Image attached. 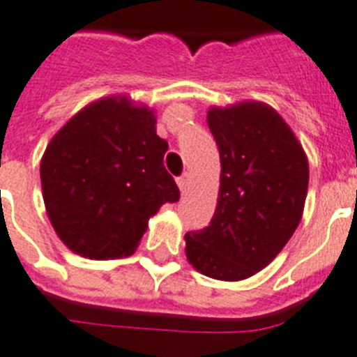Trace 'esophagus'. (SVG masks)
<instances>
[{"label": "esophagus", "instance_id": "34e87169", "mask_svg": "<svg viewBox=\"0 0 357 357\" xmlns=\"http://www.w3.org/2000/svg\"><path fill=\"white\" fill-rule=\"evenodd\" d=\"M176 184H178V188H181L182 193H186L188 188H190V175H188V173H184L182 176H178V178H176Z\"/></svg>", "mask_w": 357, "mask_h": 357}]
</instances>
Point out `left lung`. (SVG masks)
Segmentation results:
<instances>
[{"label": "left lung", "mask_w": 357, "mask_h": 357, "mask_svg": "<svg viewBox=\"0 0 357 357\" xmlns=\"http://www.w3.org/2000/svg\"><path fill=\"white\" fill-rule=\"evenodd\" d=\"M221 188L212 221L186 234L188 261L215 280L249 278L269 265L301 223L307 160L286 121L264 102L212 108Z\"/></svg>", "instance_id": "left-lung-1"}]
</instances>
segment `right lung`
<instances>
[{"mask_svg":"<svg viewBox=\"0 0 357 357\" xmlns=\"http://www.w3.org/2000/svg\"><path fill=\"white\" fill-rule=\"evenodd\" d=\"M149 108L123 98L96 101L51 139L40 164L50 221L90 259L132 255L147 221L181 192L164 167L167 142Z\"/></svg>","mask_w":357,"mask_h":357,"instance_id":"add662e5","label":"right lung"}]
</instances>
